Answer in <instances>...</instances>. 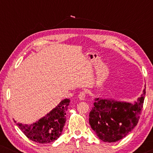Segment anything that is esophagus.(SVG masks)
<instances>
[{
  "instance_id": "1",
  "label": "esophagus",
  "mask_w": 153,
  "mask_h": 153,
  "mask_svg": "<svg viewBox=\"0 0 153 153\" xmlns=\"http://www.w3.org/2000/svg\"><path fill=\"white\" fill-rule=\"evenodd\" d=\"M85 96H86V92L84 91H82L79 93L78 97L80 100H84Z\"/></svg>"
}]
</instances>
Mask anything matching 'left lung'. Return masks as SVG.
Returning <instances> with one entry per match:
<instances>
[{"label": "left lung", "instance_id": "8db88e82", "mask_svg": "<svg viewBox=\"0 0 153 153\" xmlns=\"http://www.w3.org/2000/svg\"><path fill=\"white\" fill-rule=\"evenodd\" d=\"M145 95L146 88L134 104L95 98L89 123L99 139L113 143L126 137L139 122Z\"/></svg>", "mask_w": 153, "mask_h": 153}]
</instances>
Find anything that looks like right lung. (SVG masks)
Here are the masks:
<instances>
[{
  "instance_id": "1",
  "label": "right lung",
  "mask_w": 153,
  "mask_h": 153,
  "mask_svg": "<svg viewBox=\"0 0 153 153\" xmlns=\"http://www.w3.org/2000/svg\"><path fill=\"white\" fill-rule=\"evenodd\" d=\"M70 102V99L62 100L49 114L33 124L16 125L31 141L39 143H51L61 134L66 122L65 115Z\"/></svg>"
}]
</instances>
